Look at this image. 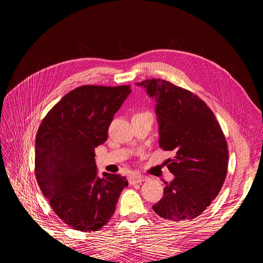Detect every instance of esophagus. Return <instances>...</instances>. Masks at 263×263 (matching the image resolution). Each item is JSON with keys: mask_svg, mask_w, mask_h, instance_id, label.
Wrapping results in <instances>:
<instances>
[{"mask_svg": "<svg viewBox=\"0 0 263 263\" xmlns=\"http://www.w3.org/2000/svg\"><path fill=\"white\" fill-rule=\"evenodd\" d=\"M146 180H147V177L141 176V174H138V173L132 174V176L128 179L130 184H136V183H141V182H144Z\"/></svg>", "mask_w": 263, "mask_h": 263, "instance_id": "esophagus-1", "label": "esophagus"}]
</instances>
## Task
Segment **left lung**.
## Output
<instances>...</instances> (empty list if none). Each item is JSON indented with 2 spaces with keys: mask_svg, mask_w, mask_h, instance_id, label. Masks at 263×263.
I'll list each match as a JSON object with an SVG mask.
<instances>
[{
  "mask_svg": "<svg viewBox=\"0 0 263 263\" xmlns=\"http://www.w3.org/2000/svg\"><path fill=\"white\" fill-rule=\"evenodd\" d=\"M137 85L157 102L159 146L176 154L166 161L174 179L164 182L163 197L153 209L163 219L190 221L209 208L224 184L228 166L225 135L196 94L161 79Z\"/></svg>",
  "mask_w": 263,
  "mask_h": 263,
  "instance_id": "left-lung-1",
  "label": "left lung"
}]
</instances>
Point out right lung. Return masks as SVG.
Masks as SVG:
<instances>
[{
  "instance_id": "1",
  "label": "right lung",
  "mask_w": 263,
  "mask_h": 263,
  "mask_svg": "<svg viewBox=\"0 0 263 263\" xmlns=\"http://www.w3.org/2000/svg\"><path fill=\"white\" fill-rule=\"evenodd\" d=\"M130 85H82L66 94L43 119L35 144V174L55 215L80 232L106 225L128 185L121 174L98 177L94 149L107 139L114 114Z\"/></svg>"
}]
</instances>
